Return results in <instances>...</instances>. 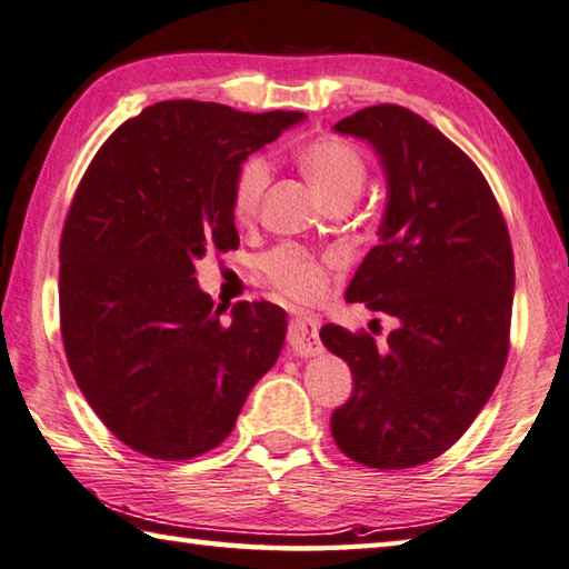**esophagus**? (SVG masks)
Listing matches in <instances>:
<instances>
[{
  "mask_svg": "<svg viewBox=\"0 0 569 569\" xmlns=\"http://www.w3.org/2000/svg\"><path fill=\"white\" fill-rule=\"evenodd\" d=\"M318 318L313 316H296L288 326V343L298 356H318L323 353V343L318 336Z\"/></svg>",
  "mask_w": 569,
  "mask_h": 569,
  "instance_id": "esophagus-1",
  "label": "esophagus"
}]
</instances>
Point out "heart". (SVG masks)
<instances>
[{
    "mask_svg": "<svg viewBox=\"0 0 569 569\" xmlns=\"http://www.w3.org/2000/svg\"><path fill=\"white\" fill-rule=\"evenodd\" d=\"M298 167L330 201H353L368 179V161L356 143L343 137H318L298 149ZM271 183V167L261 157L241 163L233 181L231 209L236 221H251L261 209ZM263 271L271 283L293 298L311 301L326 286V258L303 246L283 243L263 258Z\"/></svg>",
    "mask_w": 569,
    "mask_h": 569,
    "instance_id": "heart-1",
    "label": "heart"
}]
</instances>
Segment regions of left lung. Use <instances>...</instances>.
<instances>
[{"label": "left lung", "mask_w": 569, "mask_h": 569, "mask_svg": "<svg viewBox=\"0 0 569 569\" xmlns=\"http://www.w3.org/2000/svg\"><path fill=\"white\" fill-rule=\"evenodd\" d=\"M383 163L380 241L346 301L398 318L388 346L328 323L323 346L353 373L330 418L336 446L378 470L430 462L458 442L502 376L515 261L508 226L472 159L416 111L378 104L340 119Z\"/></svg>", "instance_id": "8db88e82"}]
</instances>
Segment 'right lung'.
Here are the masks:
<instances>
[{
	"label": "right lung",
	"mask_w": 569,
	"mask_h": 569,
	"mask_svg": "<svg viewBox=\"0 0 569 569\" xmlns=\"http://www.w3.org/2000/svg\"><path fill=\"white\" fill-rule=\"evenodd\" d=\"M301 119L159 101L101 143L79 183L59 243L61 340L89 406L141 456L221 446L281 353L283 308L239 301L221 320L196 261L239 249L236 173Z\"/></svg>",
	"instance_id": "1"
}]
</instances>
